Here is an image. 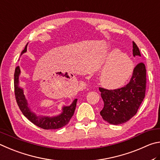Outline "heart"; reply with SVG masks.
<instances>
[{
	"instance_id": "b5f03b06",
	"label": "heart",
	"mask_w": 160,
	"mask_h": 160,
	"mask_svg": "<svg viewBox=\"0 0 160 160\" xmlns=\"http://www.w3.org/2000/svg\"><path fill=\"white\" fill-rule=\"evenodd\" d=\"M106 66L100 73V80L103 86L117 88L126 84L131 78L134 66L131 59L119 49L108 52L104 61Z\"/></svg>"
}]
</instances>
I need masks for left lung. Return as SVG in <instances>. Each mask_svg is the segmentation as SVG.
Wrapping results in <instances>:
<instances>
[{"instance_id": "obj_1", "label": "left lung", "mask_w": 160, "mask_h": 160, "mask_svg": "<svg viewBox=\"0 0 160 160\" xmlns=\"http://www.w3.org/2000/svg\"><path fill=\"white\" fill-rule=\"evenodd\" d=\"M133 56H141L135 42L133 41ZM146 89V69L143 62L134 67L130 82L122 88L107 89L99 88L104 107L100 115L111 124L118 125L127 122L137 113L143 100Z\"/></svg>"}]
</instances>
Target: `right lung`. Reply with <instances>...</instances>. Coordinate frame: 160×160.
Here are the masks:
<instances>
[{"label": "right lung", "instance_id": "add662e5", "mask_svg": "<svg viewBox=\"0 0 160 160\" xmlns=\"http://www.w3.org/2000/svg\"><path fill=\"white\" fill-rule=\"evenodd\" d=\"M27 46L22 50V54L27 51ZM19 74H20V69H19V67L18 66L15 68V74H14V88H15L16 101L22 114L33 124L43 129H57L68 124L74 113L77 99H75L70 106L64 107L62 113L59 116L53 117H37L28 107V103L23 93V90L18 86Z\"/></svg>", "mask_w": 160, "mask_h": 160}]
</instances>
